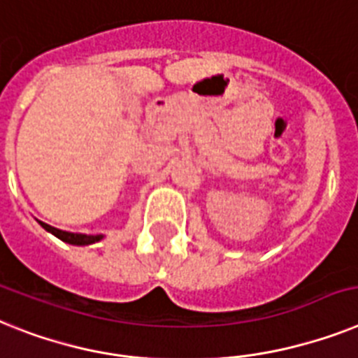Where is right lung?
<instances>
[{
	"mask_svg": "<svg viewBox=\"0 0 358 358\" xmlns=\"http://www.w3.org/2000/svg\"><path fill=\"white\" fill-rule=\"evenodd\" d=\"M40 224L43 229H47L49 233H52L54 236H58L59 240L67 242V244L89 245V244H94V242H98V240L101 238V235H80V233H69V231L56 229V227H52V225L49 224H43V222H40Z\"/></svg>",
	"mask_w": 358,
	"mask_h": 358,
	"instance_id": "1",
	"label": "right lung"
}]
</instances>
